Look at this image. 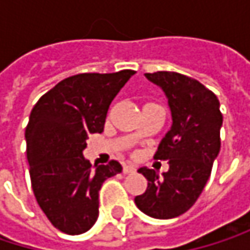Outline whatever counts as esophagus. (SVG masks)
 I'll return each mask as SVG.
<instances>
[{"mask_svg": "<svg viewBox=\"0 0 250 250\" xmlns=\"http://www.w3.org/2000/svg\"><path fill=\"white\" fill-rule=\"evenodd\" d=\"M136 171V168L133 167V165H125L123 167V174L127 175V174H133Z\"/></svg>", "mask_w": 250, "mask_h": 250, "instance_id": "obj_1", "label": "esophagus"}]
</instances>
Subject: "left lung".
Instances as JSON below:
<instances>
[{"instance_id": "obj_1", "label": "left lung", "mask_w": 250, "mask_h": 250, "mask_svg": "<svg viewBox=\"0 0 250 250\" xmlns=\"http://www.w3.org/2000/svg\"><path fill=\"white\" fill-rule=\"evenodd\" d=\"M159 85L172 113V127L161 142L156 159L169 161V171L140 168L147 188L134 198L140 211L155 219H174L188 211L203 192L220 152L223 114L213 91L178 72L145 74Z\"/></svg>"}]
</instances>
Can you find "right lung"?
Masks as SVG:
<instances>
[{
    "mask_svg": "<svg viewBox=\"0 0 250 250\" xmlns=\"http://www.w3.org/2000/svg\"><path fill=\"white\" fill-rule=\"evenodd\" d=\"M134 75L78 74L40 97L25 127L27 161L34 197L58 230L81 234L98 219L103 182L122 172L117 161L97 165L82 156L91 133L104 130L110 104Z\"/></svg>",
    "mask_w": 250,
    "mask_h": 250,
    "instance_id": "right-lung-1",
    "label": "right lung"
}]
</instances>
